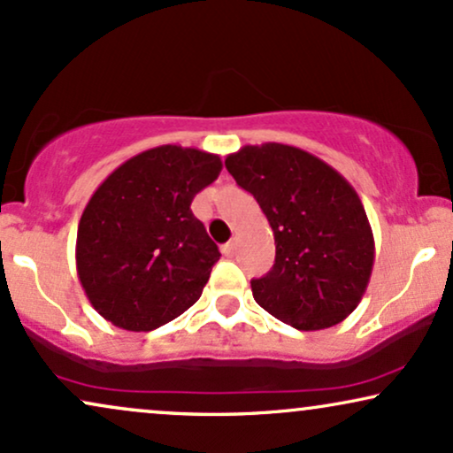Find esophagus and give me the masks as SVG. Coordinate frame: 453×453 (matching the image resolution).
Masks as SVG:
<instances>
[{"instance_id": "obj_1", "label": "esophagus", "mask_w": 453, "mask_h": 453, "mask_svg": "<svg viewBox=\"0 0 453 453\" xmlns=\"http://www.w3.org/2000/svg\"><path fill=\"white\" fill-rule=\"evenodd\" d=\"M222 254L228 256V258H231V256L235 254V242H228V243L222 245Z\"/></svg>"}]
</instances>
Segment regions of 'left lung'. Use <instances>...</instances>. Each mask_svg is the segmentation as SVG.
<instances>
[{
    "instance_id": "1",
    "label": "left lung",
    "mask_w": 453,
    "mask_h": 453,
    "mask_svg": "<svg viewBox=\"0 0 453 453\" xmlns=\"http://www.w3.org/2000/svg\"><path fill=\"white\" fill-rule=\"evenodd\" d=\"M225 165L254 195L275 235V265L252 279L256 303L303 332L346 319L365 294L376 252L355 188L326 161L289 144H248Z\"/></svg>"
}]
</instances>
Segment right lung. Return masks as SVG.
<instances>
[{
	"label": "right lung",
	"instance_id": "add662e5",
	"mask_svg": "<svg viewBox=\"0 0 453 453\" xmlns=\"http://www.w3.org/2000/svg\"><path fill=\"white\" fill-rule=\"evenodd\" d=\"M214 153L164 144L104 178L77 226V275L90 304L127 332H150L197 303L220 258L193 197L220 174Z\"/></svg>",
	"mask_w": 453,
	"mask_h": 453
}]
</instances>
